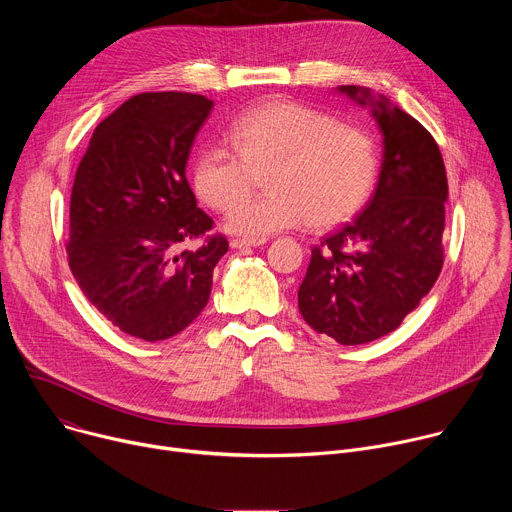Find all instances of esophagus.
Returning a JSON list of instances; mask_svg holds the SVG:
<instances>
[{"mask_svg": "<svg viewBox=\"0 0 512 512\" xmlns=\"http://www.w3.org/2000/svg\"><path fill=\"white\" fill-rule=\"evenodd\" d=\"M263 243H265V239H233L231 247L233 249H247V247H259Z\"/></svg>", "mask_w": 512, "mask_h": 512, "instance_id": "obj_1", "label": "esophagus"}]
</instances>
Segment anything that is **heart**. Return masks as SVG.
Wrapping results in <instances>:
<instances>
[{
  "instance_id": "heart-1",
  "label": "heart",
  "mask_w": 512,
  "mask_h": 512,
  "mask_svg": "<svg viewBox=\"0 0 512 512\" xmlns=\"http://www.w3.org/2000/svg\"><path fill=\"white\" fill-rule=\"evenodd\" d=\"M227 137L233 148L208 143L198 154L194 188L210 208H233L227 229L235 235L263 239L308 223L314 229L342 225L367 204L377 182L375 141L300 103L253 107ZM267 171L270 194L242 201L256 174Z\"/></svg>"
}]
</instances>
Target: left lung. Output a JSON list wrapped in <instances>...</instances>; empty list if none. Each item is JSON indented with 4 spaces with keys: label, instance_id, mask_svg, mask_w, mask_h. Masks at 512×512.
<instances>
[{
    "label": "left lung",
    "instance_id": "obj_1",
    "mask_svg": "<svg viewBox=\"0 0 512 512\" xmlns=\"http://www.w3.org/2000/svg\"><path fill=\"white\" fill-rule=\"evenodd\" d=\"M338 91L371 109L383 164L362 212L312 249L298 306L316 332L352 346L397 330L440 277L448 178L440 148L417 119L369 89Z\"/></svg>",
    "mask_w": 512,
    "mask_h": 512
}]
</instances>
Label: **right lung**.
<instances>
[{
    "mask_svg": "<svg viewBox=\"0 0 512 512\" xmlns=\"http://www.w3.org/2000/svg\"><path fill=\"white\" fill-rule=\"evenodd\" d=\"M212 105L176 91L131 97L97 125L72 184L70 271L115 328L141 340H166L198 318L229 251L186 180ZM196 238V252L181 251Z\"/></svg>",
    "mask_w": 512,
    "mask_h": 512,
    "instance_id": "add662e5",
    "label": "right lung"
}]
</instances>
